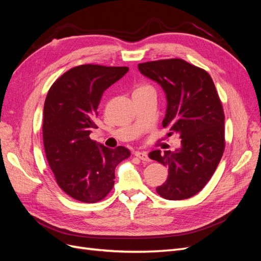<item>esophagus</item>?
Instances as JSON below:
<instances>
[{
	"label": "esophagus",
	"mask_w": 261,
	"mask_h": 261,
	"mask_svg": "<svg viewBox=\"0 0 261 261\" xmlns=\"http://www.w3.org/2000/svg\"><path fill=\"white\" fill-rule=\"evenodd\" d=\"M135 155L138 158V159L143 160V161H146V162L150 161L147 152H144V151H136V152H135Z\"/></svg>",
	"instance_id": "1"
}]
</instances>
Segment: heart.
Here are the masks:
<instances>
[{"label": "heart", "instance_id": "obj_1", "mask_svg": "<svg viewBox=\"0 0 261 261\" xmlns=\"http://www.w3.org/2000/svg\"><path fill=\"white\" fill-rule=\"evenodd\" d=\"M148 89H152V87L149 85H141V86L137 87L135 90H148Z\"/></svg>", "mask_w": 261, "mask_h": 261}]
</instances>
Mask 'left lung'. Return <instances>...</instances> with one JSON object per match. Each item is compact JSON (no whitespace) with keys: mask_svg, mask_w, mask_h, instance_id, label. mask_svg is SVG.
I'll use <instances>...</instances> for the list:
<instances>
[{"mask_svg":"<svg viewBox=\"0 0 261 261\" xmlns=\"http://www.w3.org/2000/svg\"><path fill=\"white\" fill-rule=\"evenodd\" d=\"M141 74L151 78L167 94L162 126L178 134L181 147L149 158L169 168V176L156 193L169 200L191 198L206 186L225 148L224 112L216 86L206 70L181 59L140 63Z\"/></svg>","mask_w":261,"mask_h":261,"instance_id":"left-lung-1","label":"left lung"}]
</instances>
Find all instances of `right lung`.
I'll use <instances>...</instances> for the list:
<instances>
[{
  "instance_id": "add662e5",
  "label": "right lung",
  "mask_w": 261,
  "mask_h": 261,
  "mask_svg": "<svg viewBox=\"0 0 261 261\" xmlns=\"http://www.w3.org/2000/svg\"><path fill=\"white\" fill-rule=\"evenodd\" d=\"M128 72L126 66L84 64L60 76L46 94L42 136L46 160L63 192L87 203L105 199L114 186L116 165L130 155L89 135L105 90Z\"/></svg>"
}]
</instances>
